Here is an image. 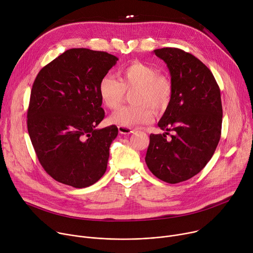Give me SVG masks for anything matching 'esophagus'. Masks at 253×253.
<instances>
[{
    "label": "esophagus",
    "instance_id": "esophagus-1",
    "mask_svg": "<svg viewBox=\"0 0 253 253\" xmlns=\"http://www.w3.org/2000/svg\"><path fill=\"white\" fill-rule=\"evenodd\" d=\"M118 130H119V133H121V134H131V133H134V130L132 128L125 127V126H118Z\"/></svg>",
    "mask_w": 253,
    "mask_h": 253
}]
</instances>
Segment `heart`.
<instances>
[{
    "label": "heart",
    "mask_w": 253,
    "mask_h": 253,
    "mask_svg": "<svg viewBox=\"0 0 253 253\" xmlns=\"http://www.w3.org/2000/svg\"><path fill=\"white\" fill-rule=\"evenodd\" d=\"M119 80L112 75L104 76L99 83L101 101L108 109H116L124 101L126 91H133L134 106L122 107L109 117V122L125 127L149 124L155 111L165 110L171 98L170 80L157 68L140 61H134L118 72Z\"/></svg>",
    "instance_id": "b5f03b06"
}]
</instances>
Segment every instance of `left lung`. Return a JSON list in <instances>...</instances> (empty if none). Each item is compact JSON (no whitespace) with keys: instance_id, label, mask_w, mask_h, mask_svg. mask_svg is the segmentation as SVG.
<instances>
[{"instance_id":"8db88e82","label":"left lung","mask_w":253,"mask_h":253,"mask_svg":"<svg viewBox=\"0 0 253 253\" xmlns=\"http://www.w3.org/2000/svg\"><path fill=\"white\" fill-rule=\"evenodd\" d=\"M168 65L172 93L158 127L150 134L145 162L149 170L169 183L199 173L212 158L221 137L222 103L219 85L200 59L178 48L155 49ZM174 135L167 139L168 132Z\"/></svg>"}]
</instances>
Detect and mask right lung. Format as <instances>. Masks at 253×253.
Listing matches in <instances>:
<instances>
[{
    "label": "right lung",
    "mask_w": 253,
    "mask_h": 253,
    "mask_svg": "<svg viewBox=\"0 0 253 253\" xmlns=\"http://www.w3.org/2000/svg\"><path fill=\"white\" fill-rule=\"evenodd\" d=\"M117 60L104 51L68 49L34 81L28 133L44 170L64 185L86 188L106 172L118 128H97L105 117L99 83Z\"/></svg>",
    "instance_id": "1"
}]
</instances>
